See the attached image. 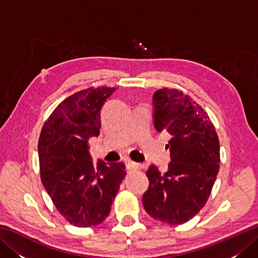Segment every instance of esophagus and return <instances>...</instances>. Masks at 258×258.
Instances as JSON below:
<instances>
[{
    "mask_svg": "<svg viewBox=\"0 0 258 258\" xmlns=\"http://www.w3.org/2000/svg\"><path fill=\"white\" fill-rule=\"evenodd\" d=\"M140 167V165L138 163H134L132 161H127L126 162V168L128 169V171H133V169H138Z\"/></svg>",
    "mask_w": 258,
    "mask_h": 258,
    "instance_id": "1",
    "label": "esophagus"
}]
</instances>
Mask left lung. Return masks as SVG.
I'll list each match as a JSON object with an SVG mask.
<instances>
[{"instance_id":"8db88e82","label":"left lung","mask_w":258,"mask_h":258,"mask_svg":"<svg viewBox=\"0 0 258 258\" xmlns=\"http://www.w3.org/2000/svg\"><path fill=\"white\" fill-rule=\"evenodd\" d=\"M154 125L171 140V163L165 173L151 165L150 186L142 202L157 221L179 225L193 218L211 195L220 171V141L212 120L193 98L175 89L153 95Z\"/></svg>"}]
</instances>
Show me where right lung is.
<instances>
[{
	"label": "right lung",
	"instance_id": "1",
	"mask_svg": "<svg viewBox=\"0 0 258 258\" xmlns=\"http://www.w3.org/2000/svg\"><path fill=\"white\" fill-rule=\"evenodd\" d=\"M115 87H90L59 103L38 139L42 184L71 225L101 224L126 175L123 163L94 164L89 140L100 134L101 109Z\"/></svg>",
	"mask_w": 258,
	"mask_h": 258
}]
</instances>
